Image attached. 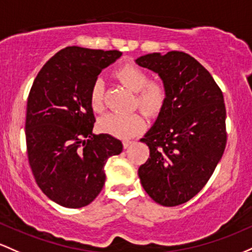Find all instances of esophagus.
I'll use <instances>...</instances> for the list:
<instances>
[{
	"instance_id": "1",
	"label": "esophagus",
	"mask_w": 252,
	"mask_h": 252,
	"mask_svg": "<svg viewBox=\"0 0 252 252\" xmlns=\"http://www.w3.org/2000/svg\"><path fill=\"white\" fill-rule=\"evenodd\" d=\"M123 144H124V148L127 149V148H129L132 144H133V141H132V140H124Z\"/></svg>"
}]
</instances>
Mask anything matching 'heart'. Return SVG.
I'll return each mask as SVG.
<instances>
[{
  "instance_id": "obj_1",
  "label": "heart",
  "mask_w": 252,
  "mask_h": 252,
  "mask_svg": "<svg viewBox=\"0 0 252 252\" xmlns=\"http://www.w3.org/2000/svg\"><path fill=\"white\" fill-rule=\"evenodd\" d=\"M115 77L121 84L135 93V104L146 114L156 117L163 111L168 101V88L162 81H150V73L139 65L128 63L115 71ZM90 104L95 112L104 108L103 82L96 80L90 89ZM143 113L135 112L128 115L111 113L100 120V128L114 137L127 139L139 133L145 126Z\"/></svg>"
}]
</instances>
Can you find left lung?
I'll list each match as a JSON object with an SVG mask.
<instances>
[{"label": "left lung", "mask_w": 252, "mask_h": 252, "mask_svg": "<svg viewBox=\"0 0 252 252\" xmlns=\"http://www.w3.org/2000/svg\"><path fill=\"white\" fill-rule=\"evenodd\" d=\"M135 63L157 72L168 88L163 111L140 139L150 157L138 175L154 201L179 206L205 187L224 154V96L211 73L185 52L149 53Z\"/></svg>", "instance_id": "1"}]
</instances>
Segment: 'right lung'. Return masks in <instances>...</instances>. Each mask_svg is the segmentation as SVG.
Instances as JSON below:
<instances>
[{"mask_svg": "<svg viewBox=\"0 0 252 252\" xmlns=\"http://www.w3.org/2000/svg\"><path fill=\"white\" fill-rule=\"evenodd\" d=\"M120 51L69 46L56 53L35 77L27 100L28 162L50 200L81 208L102 190L107 159L123 151L111 134L93 133L90 89Z\"/></svg>", "mask_w": 252, "mask_h": 252, "instance_id": "1", "label": "right lung"}]
</instances>
